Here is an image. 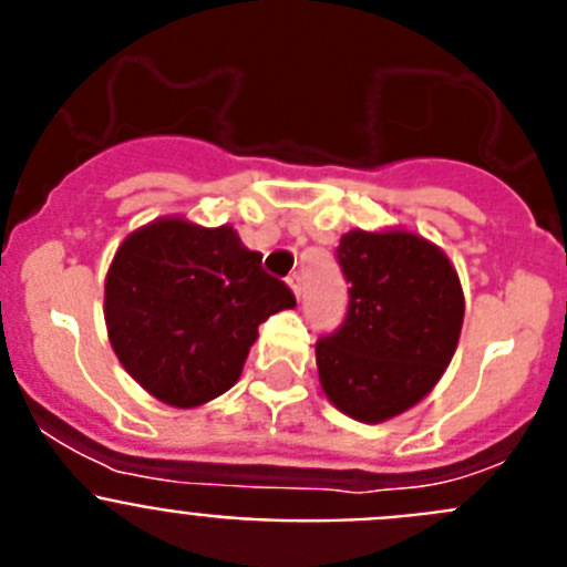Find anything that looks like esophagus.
<instances>
[{"mask_svg":"<svg viewBox=\"0 0 567 567\" xmlns=\"http://www.w3.org/2000/svg\"><path fill=\"white\" fill-rule=\"evenodd\" d=\"M289 287H292L295 298H300V295H303V275H300V272L289 275Z\"/></svg>","mask_w":567,"mask_h":567,"instance_id":"esophagus-1","label":"esophagus"}]
</instances>
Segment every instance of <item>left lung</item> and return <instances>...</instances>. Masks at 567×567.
<instances>
[{
    "label": "left lung",
    "mask_w": 567,
    "mask_h": 567,
    "mask_svg": "<svg viewBox=\"0 0 567 567\" xmlns=\"http://www.w3.org/2000/svg\"><path fill=\"white\" fill-rule=\"evenodd\" d=\"M338 267L349 307L315 343L320 385L340 412L380 423L432 392L457 349L463 289L437 247L412 233H349Z\"/></svg>",
    "instance_id": "8db88e82"
}]
</instances>
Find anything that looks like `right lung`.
<instances>
[{"mask_svg":"<svg viewBox=\"0 0 567 567\" xmlns=\"http://www.w3.org/2000/svg\"><path fill=\"white\" fill-rule=\"evenodd\" d=\"M295 307L233 227L164 218L124 240L104 284L110 343L130 378L178 409L240 378L258 327Z\"/></svg>","mask_w":567,"mask_h":567,"instance_id":"add662e5","label":"right lung"}]
</instances>
